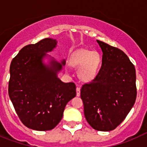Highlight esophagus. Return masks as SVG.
<instances>
[{
  "label": "esophagus",
  "mask_w": 147,
  "mask_h": 147,
  "mask_svg": "<svg viewBox=\"0 0 147 147\" xmlns=\"http://www.w3.org/2000/svg\"><path fill=\"white\" fill-rule=\"evenodd\" d=\"M76 96H80V87H77V88H76Z\"/></svg>",
  "instance_id": "34e87169"
}]
</instances>
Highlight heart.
<instances>
[{
  "mask_svg": "<svg viewBox=\"0 0 147 147\" xmlns=\"http://www.w3.org/2000/svg\"><path fill=\"white\" fill-rule=\"evenodd\" d=\"M71 63L74 67H80L79 75L82 80L89 82L96 76L102 63V58L98 53L82 50L73 57Z\"/></svg>",
  "mask_w": 147,
  "mask_h": 147,
  "instance_id": "obj_1",
  "label": "heart"
}]
</instances>
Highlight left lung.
Wrapping results in <instances>:
<instances>
[{"label": "left lung", "instance_id": "left-lung-1", "mask_svg": "<svg viewBox=\"0 0 147 147\" xmlns=\"http://www.w3.org/2000/svg\"><path fill=\"white\" fill-rule=\"evenodd\" d=\"M102 67L90 82L83 85L80 96L88 124L98 131H111L125 119L136 99L134 65L127 54L100 40Z\"/></svg>", "mask_w": 147, "mask_h": 147}]
</instances>
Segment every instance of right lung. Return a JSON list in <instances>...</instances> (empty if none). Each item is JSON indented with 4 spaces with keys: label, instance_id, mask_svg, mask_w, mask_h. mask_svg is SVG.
<instances>
[{
    "label": "right lung",
    "instance_id": "add662e5",
    "mask_svg": "<svg viewBox=\"0 0 147 147\" xmlns=\"http://www.w3.org/2000/svg\"><path fill=\"white\" fill-rule=\"evenodd\" d=\"M57 43L45 38L26 45L10 65L9 96L22 123L34 130L54 129L67 103L76 95L74 83L62 82L57 77L65 61L51 59L49 65L42 62Z\"/></svg>",
    "mask_w": 147,
    "mask_h": 147
}]
</instances>
